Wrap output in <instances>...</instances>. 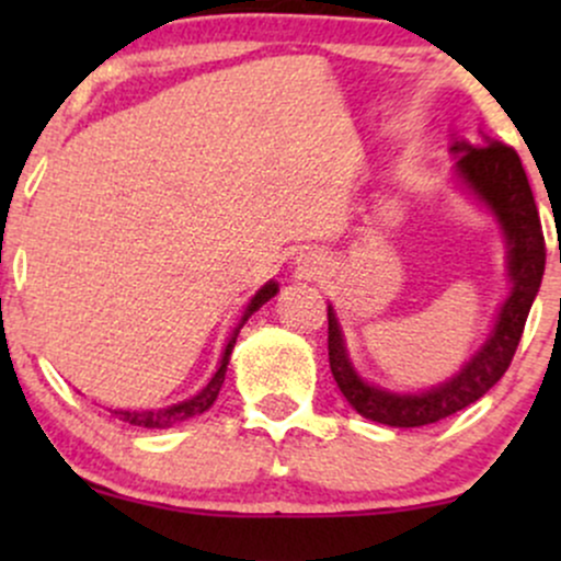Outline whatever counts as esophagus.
Masks as SVG:
<instances>
[{
  "label": "esophagus",
  "mask_w": 561,
  "mask_h": 561,
  "mask_svg": "<svg viewBox=\"0 0 561 561\" xmlns=\"http://www.w3.org/2000/svg\"><path fill=\"white\" fill-rule=\"evenodd\" d=\"M302 272L306 274H319V268H321V263H319V259H306L302 261Z\"/></svg>",
  "instance_id": "34e87169"
}]
</instances>
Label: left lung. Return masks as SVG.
Returning a JSON list of instances; mask_svg holds the SVG:
<instances>
[{
    "label": "left lung",
    "mask_w": 561,
    "mask_h": 561,
    "mask_svg": "<svg viewBox=\"0 0 561 561\" xmlns=\"http://www.w3.org/2000/svg\"><path fill=\"white\" fill-rule=\"evenodd\" d=\"M450 152H456V173L469 186L480 203H485L499 218L508 244V279L512 293L501 306L485 345L461 366L459 375L448 382L437 385L433 390L416 392V396H401L377 385L364 382L358 371L353 369L347 358L343 330H340L334 308L330 306V369L334 382L347 403L366 416V420L388 424V427H424L446 420L456 411L467 409L478 398L504 377L523 337L527 313L536 300L540 279L546 268V242L540 229V216L533 199V190L527 184V173L523 169L514 147L491 141L485 147H472L467 141H454Z\"/></svg>",
    "instance_id": "8db88e82"
}]
</instances>
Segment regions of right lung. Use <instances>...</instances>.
<instances>
[{
	"label": "right lung",
	"instance_id": "1",
	"mask_svg": "<svg viewBox=\"0 0 561 561\" xmlns=\"http://www.w3.org/2000/svg\"><path fill=\"white\" fill-rule=\"evenodd\" d=\"M276 289L279 285L276 282H268V285H263L259 293H255V298L248 302V308H244V317L240 324H237L234 334L229 337L227 347H224V356H221V364H218V371L214 377H210V382L205 385L203 390L197 392V396L186 398L182 403H173L169 409H156V411H113L118 420H124L128 424H137V427H147V430H165V427H173V424L190 420V416H197L203 414V411H208L214 401L218 398V390H221L224 385V377H227V366H229V356H231V347L237 343V334H240L242 324L250 319V313H255L263 302H268L276 295Z\"/></svg>",
	"mask_w": 561,
	"mask_h": 561
}]
</instances>
